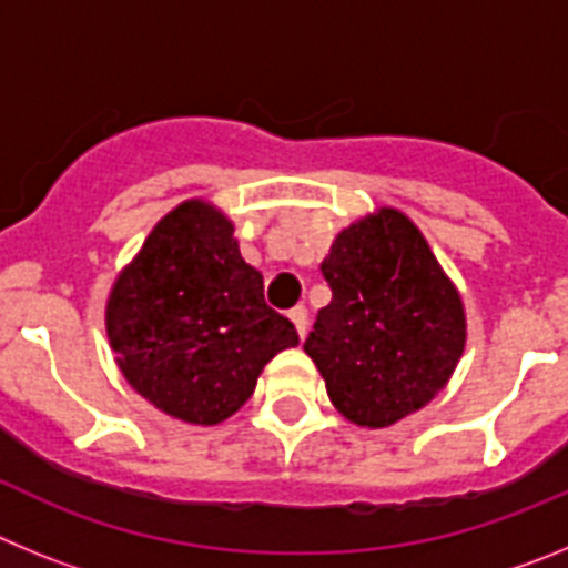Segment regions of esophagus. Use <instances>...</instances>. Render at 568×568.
<instances>
[{
	"label": "esophagus",
	"mask_w": 568,
	"mask_h": 568,
	"mask_svg": "<svg viewBox=\"0 0 568 568\" xmlns=\"http://www.w3.org/2000/svg\"><path fill=\"white\" fill-rule=\"evenodd\" d=\"M290 321H293L295 324V329H298V335L301 338H304V335H307V307H293L290 310Z\"/></svg>",
	"instance_id": "1"
}]
</instances>
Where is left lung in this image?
Here are the masks:
<instances>
[{"label":"left lung","mask_w":568,"mask_h":568,"mask_svg":"<svg viewBox=\"0 0 568 568\" xmlns=\"http://www.w3.org/2000/svg\"><path fill=\"white\" fill-rule=\"evenodd\" d=\"M333 301L304 353L349 424L384 429L449 384L466 346V313L409 215L378 207L335 235L321 264Z\"/></svg>","instance_id":"8db88e82"}]
</instances>
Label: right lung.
<instances>
[{"instance_id": "add662e5", "label": "right lung", "mask_w": 568, "mask_h": 568, "mask_svg": "<svg viewBox=\"0 0 568 568\" xmlns=\"http://www.w3.org/2000/svg\"><path fill=\"white\" fill-rule=\"evenodd\" d=\"M233 222L187 199L150 230L104 307L110 349L135 393L175 420L215 426L255 393L261 369L298 344L241 258Z\"/></svg>"}]
</instances>
